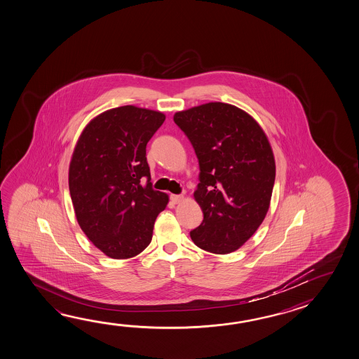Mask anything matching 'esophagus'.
<instances>
[{"instance_id": "34e87169", "label": "esophagus", "mask_w": 359, "mask_h": 359, "mask_svg": "<svg viewBox=\"0 0 359 359\" xmlns=\"http://www.w3.org/2000/svg\"><path fill=\"white\" fill-rule=\"evenodd\" d=\"M170 201L177 204V203L184 201V196H182V195L171 194Z\"/></svg>"}]
</instances>
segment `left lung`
Returning <instances> with one entry per match:
<instances>
[{
    "mask_svg": "<svg viewBox=\"0 0 359 359\" xmlns=\"http://www.w3.org/2000/svg\"><path fill=\"white\" fill-rule=\"evenodd\" d=\"M199 161L194 199L204 219L190 232L204 251L226 255L251 238L270 208L276 165L257 121L243 109L209 102L174 114Z\"/></svg>",
    "mask_w": 359,
    "mask_h": 359,
    "instance_id": "1",
    "label": "left lung"
}]
</instances>
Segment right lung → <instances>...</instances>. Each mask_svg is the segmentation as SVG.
<instances>
[{
	"label": "right lung",
	"instance_id": "add662e5",
	"mask_svg": "<svg viewBox=\"0 0 359 359\" xmlns=\"http://www.w3.org/2000/svg\"><path fill=\"white\" fill-rule=\"evenodd\" d=\"M165 114L122 106L108 109L81 133L69 165L78 224L108 257H135L150 245L169 196L152 189L146 145Z\"/></svg>",
	"mask_w": 359,
	"mask_h": 359
}]
</instances>
